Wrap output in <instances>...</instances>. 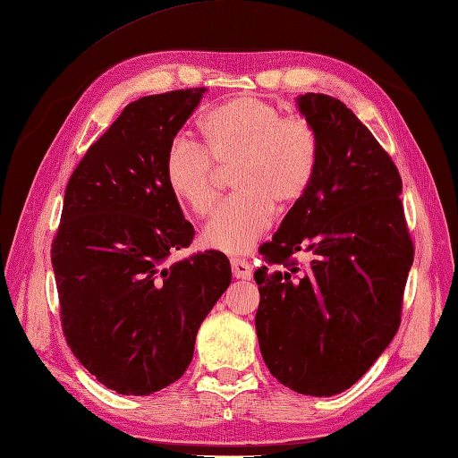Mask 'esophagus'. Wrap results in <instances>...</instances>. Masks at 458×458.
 I'll list each match as a JSON object with an SVG mask.
<instances>
[{
    "instance_id": "obj_1",
    "label": "esophagus",
    "mask_w": 458,
    "mask_h": 458,
    "mask_svg": "<svg viewBox=\"0 0 458 458\" xmlns=\"http://www.w3.org/2000/svg\"><path fill=\"white\" fill-rule=\"evenodd\" d=\"M232 271H234V277L238 279H251V264H248L246 259L240 258H232Z\"/></svg>"
}]
</instances>
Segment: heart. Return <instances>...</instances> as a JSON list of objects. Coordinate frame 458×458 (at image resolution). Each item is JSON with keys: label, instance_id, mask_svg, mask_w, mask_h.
Instances as JSON below:
<instances>
[{"label": "heart", "instance_id": "heart-1", "mask_svg": "<svg viewBox=\"0 0 458 458\" xmlns=\"http://www.w3.org/2000/svg\"><path fill=\"white\" fill-rule=\"evenodd\" d=\"M200 148L173 140L165 151L167 189L192 216H207L216 202L218 171L230 173L236 194L214 212L202 244L244 256L269 230L274 214L293 210L313 187L320 143L303 115H284L258 96H236L199 122Z\"/></svg>", "mask_w": 458, "mask_h": 458}]
</instances>
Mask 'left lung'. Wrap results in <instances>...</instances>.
<instances>
[{"mask_svg":"<svg viewBox=\"0 0 458 458\" xmlns=\"http://www.w3.org/2000/svg\"><path fill=\"white\" fill-rule=\"evenodd\" d=\"M297 104L318 133V171L259 248L256 330L277 382L328 397L354 386L392 343L415 250L387 151L333 96L309 92ZM297 250L311 251L307 267Z\"/></svg>","mask_w":458,"mask_h":458,"instance_id":"obj_1","label":"left lung"}]
</instances>
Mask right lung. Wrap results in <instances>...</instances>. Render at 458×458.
<instances>
[{
  "label": "right lung",
  "mask_w": 458,
  "mask_h": 458,
  "mask_svg": "<svg viewBox=\"0 0 458 458\" xmlns=\"http://www.w3.org/2000/svg\"><path fill=\"white\" fill-rule=\"evenodd\" d=\"M207 89L143 96L90 145L68 179L51 261L66 344L108 390L149 395L189 368L199 327L228 289V258L189 248L163 174L169 143Z\"/></svg>",
  "instance_id": "1"
}]
</instances>
